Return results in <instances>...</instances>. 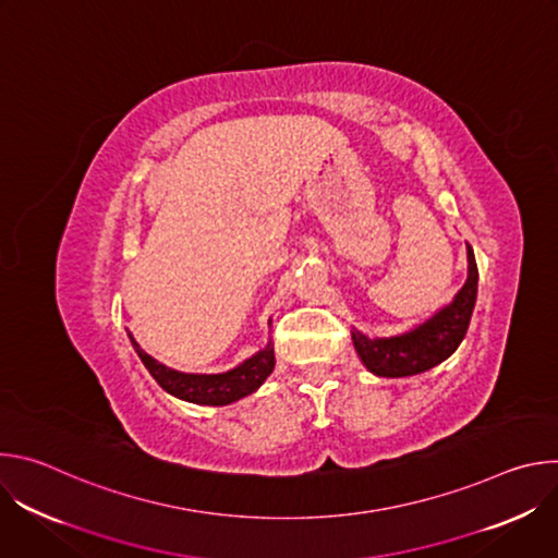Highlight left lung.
I'll list each match as a JSON object with an SVG mask.
<instances>
[{
  "label": "left lung",
  "mask_w": 558,
  "mask_h": 558,
  "mask_svg": "<svg viewBox=\"0 0 558 558\" xmlns=\"http://www.w3.org/2000/svg\"><path fill=\"white\" fill-rule=\"evenodd\" d=\"M476 271L472 247L468 245V280L452 300L435 317L411 333L397 338L368 340L362 333H353L355 349L366 368L379 377H407L424 373L446 357H450L468 333L472 308L476 302Z\"/></svg>",
  "instance_id": "1"
}]
</instances>
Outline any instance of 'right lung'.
Returning a JSON list of instances; mask_svg holds the SVG:
<instances>
[{
    "label": "right lung",
    "mask_w": 558,
    "mask_h": 558,
    "mask_svg": "<svg viewBox=\"0 0 558 558\" xmlns=\"http://www.w3.org/2000/svg\"><path fill=\"white\" fill-rule=\"evenodd\" d=\"M130 340H132V347L138 353L141 362L149 371V375L158 381V386L181 397V400H185V402L205 404V407H225V404H231L235 400H241V397L254 392L269 377V373L274 371V364H276L274 349L267 347L233 371L218 373V375H192V373H179V371L163 366L161 362L149 357L134 342L132 336H130Z\"/></svg>",
    "instance_id": "1"
}]
</instances>
